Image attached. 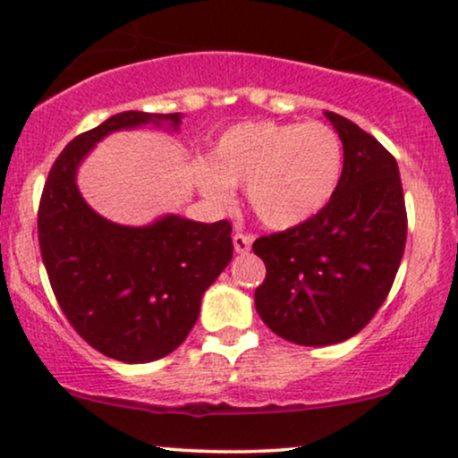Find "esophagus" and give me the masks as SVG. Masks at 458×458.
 I'll return each mask as SVG.
<instances>
[{
  "label": "esophagus",
  "instance_id": "1",
  "mask_svg": "<svg viewBox=\"0 0 458 458\" xmlns=\"http://www.w3.org/2000/svg\"><path fill=\"white\" fill-rule=\"evenodd\" d=\"M233 243H234V251L236 254H247L251 250V243H254V234H247V233H236L233 236Z\"/></svg>",
  "mask_w": 458,
  "mask_h": 458
}]
</instances>
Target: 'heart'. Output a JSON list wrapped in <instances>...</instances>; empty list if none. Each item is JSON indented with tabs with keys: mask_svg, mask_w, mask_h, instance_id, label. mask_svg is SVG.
I'll return each instance as SVG.
<instances>
[{
	"mask_svg": "<svg viewBox=\"0 0 458 458\" xmlns=\"http://www.w3.org/2000/svg\"><path fill=\"white\" fill-rule=\"evenodd\" d=\"M343 140L323 123H243L228 129L199 163L196 182L215 204L247 187L256 217L276 230L295 228L323 211L340 185Z\"/></svg>",
	"mask_w": 458,
	"mask_h": 458,
	"instance_id": "obj_1",
	"label": "heart"
}]
</instances>
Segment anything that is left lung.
Masks as SVG:
<instances>
[{
    "mask_svg": "<svg viewBox=\"0 0 458 458\" xmlns=\"http://www.w3.org/2000/svg\"><path fill=\"white\" fill-rule=\"evenodd\" d=\"M325 115L344 148L334 198L308 222L251 245L267 267L254 293L256 312L273 334L303 346L343 343L370 323L407 241L396 159L355 123Z\"/></svg>",
    "mask_w": 458,
    "mask_h": 458,
    "instance_id": "8db88e82",
    "label": "left lung"
}]
</instances>
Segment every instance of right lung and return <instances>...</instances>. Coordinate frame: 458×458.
<instances>
[{
	"label": "right lung",
	"instance_id": "obj_1",
	"mask_svg": "<svg viewBox=\"0 0 458 458\" xmlns=\"http://www.w3.org/2000/svg\"><path fill=\"white\" fill-rule=\"evenodd\" d=\"M181 118L123 112L77 135L55 159L40 198V254L62 312L92 349L124 364L161 360L185 343L204 291L233 260V225L178 215L140 228L114 224L81 198L77 167L114 131H176Z\"/></svg>",
	"mask_w": 458,
	"mask_h": 458
}]
</instances>
